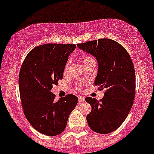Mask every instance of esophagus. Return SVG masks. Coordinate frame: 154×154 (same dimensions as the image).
Wrapping results in <instances>:
<instances>
[{"instance_id": "34e87169", "label": "esophagus", "mask_w": 154, "mask_h": 154, "mask_svg": "<svg viewBox=\"0 0 154 154\" xmlns=\"http://www.w3.org/2000/svg\"><path fill=\"white\" fill-rule=\"evenodd\" d=\"M84 101H85L84 97H82V96H80V97H78V103H83Z\"/></svg>"}]
</instances>
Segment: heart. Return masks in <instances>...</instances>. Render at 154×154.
I'll use <instances>...</instances> for the list:
<instances>
[{
  "instance_id": "1",
  "label": "heart",
  "mask_w": 154,
  "mask_h": 154,
  "mask_svg": "<svg viewBox=\"0 0 154 154\" xmlns=\"http://www.w3.org/2000/svg\"><path fill=\"white\" fill-rule=\"evenodd\" d=\"M81 58H82V61H83V63H86V62L89 61V60H92V59H91L89 56L86 55V54H83V55L81 56ZM68 66H69V63H68L66 65V67H65V71H66L68 70Z\"/></svg>"
}]
</instances>
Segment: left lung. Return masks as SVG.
<instances>
[{"label": "left lung", "instance_id": "1", "mask_svg": "<svg viewBox=\"0 0 154 154\" xmlns=\"http://www.w3.org/2000/svg\"><path fill=\"white\" fill-rule=\"evenodd\" d=\"M77 47L95 57L97 74L94 85L106 90L99 101L86 97L91 106L86 120L93 131L107 134L117 130L128 116L135 97L136 75L133 62L119 43L109 38H100L77 45Z\"/></svg>", "mask_w": 154, "mask_h": 154}]
</instances>
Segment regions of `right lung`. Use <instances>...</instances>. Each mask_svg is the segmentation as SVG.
Instances as JSON below:
<instances>
[{"label":"right lung","mask_w":154,"mask_h":154,"mask_svg":"<svg viewBox=\"0 0 154 154\" xmlns=\"http://www.w3.org/2000/svg\"><path fill=\"white\" fill-rule=\"evenodd\" d=\"M76 45L45 44L33 48L21 66L18 78L21 104L32 127L42 134L54 136L64 131L78 98L68 94L54 100L51 92L63 77L68 57Z\"/></svg>","instance_id":"right-lung-1"}]
</instances>
